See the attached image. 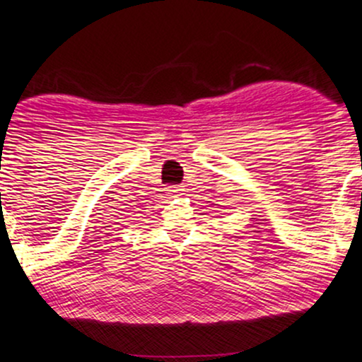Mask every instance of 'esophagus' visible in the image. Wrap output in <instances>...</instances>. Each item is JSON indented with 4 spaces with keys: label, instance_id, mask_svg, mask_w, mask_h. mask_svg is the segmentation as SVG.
I'll return each mask as SVG.
<instances>
[{
    "label": "esophagus",
    "instance_id": "1",
    "mask_svg": "<svg viewBox=\"0 0 362 362\" xmlns=\"http://www.w3.org/2000/svg\"><path fill=\"white\" fill-rule=\"evenodd\" d=\"M168 194L172 195V197H177V195H180L182 194V190L184 189H180V187H168Z\"/></svg>",
    "mask_w": 362,
    "mask_h": 362
}]
</instances>
